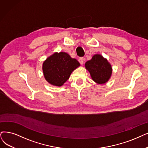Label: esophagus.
Masks as SVG:
<instances>
[{"label": "esophagus", "mask_w": 148, "mask_h": 148, "mask_svg": "<svg viewBox=\"0 0 148 148\" xmlns=\"http://www.w3.org/2000/svg\"><path fill=\"white\" fill-rule=\"evenodd\" d=\"M78 61H79V62L81 64H82L84 63V58H79Z\"/></svg>", "instance_id": "obj_1"}]
</instances>
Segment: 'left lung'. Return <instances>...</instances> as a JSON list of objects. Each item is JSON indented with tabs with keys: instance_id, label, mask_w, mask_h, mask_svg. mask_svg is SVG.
<instances>
[{
	"instance_id": "left-lung-1",
	"label": "left lung",
	"mask_w": 148,
	"mask_h": 148,
	"mask_svg": "<svg viewBox=\"0 0 148 148\" xmlns=\"http://www.w3.org/2000/svg\"><path fill=\"white\" fill-rule=\"evenodd\" d=\"M85 66L89 71L92 79L98 84L105 83L112 74L110 64L100 55H94L92 60L86 62Z\"/></svg>"
}]
</instances>
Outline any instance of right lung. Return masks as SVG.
Listing matches in <instances>:
<instances>
[{
    "mask_svg": "<svg viewBox=\"0 0 148 148\" xmlns=\"http://www.w3.org/2000/svg\"><path fill=\"white\" fill-rule=\"evenodd\" d=\"M79 65L76 59L71 58L67 53H55L43 63L44 77L51 84L61 86Z\"/></svg>",
    "mask_w": 148,
    "mask_h": 148,
    "instance_id": "add662e5",
    "label": "right lung"
}]
</instances>
